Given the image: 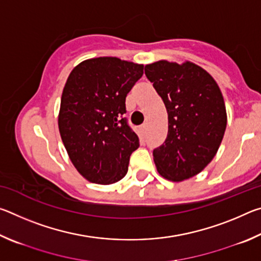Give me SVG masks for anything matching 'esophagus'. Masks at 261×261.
I'll return each instance as SVG.
<instances>
[{
    "label": "esophagus",
    "instance_id": "obj_1",
    "mask_svg": "<svg viewBox=\"0 0 261 261\" xmlns=\"http://www.w3.org/2000/svg\"><path fill=\"white\" fill-rule=\"evenodd\" d=\"M146 130H147V124H143L140 126V134L141 136H145V134H146Z\"/></svg>",
    "mask_w": 261,
    "mask_h": 261
}]
</instances>
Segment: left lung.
<instances>
[{
    "label": "left lung",
    "instance_id": "obj_1",
    "mask_svg": "<svg viewBox=\"0 0 261 261\" xmlns=\"http://www.w3.org/2000/svg\"><path fill=\"white\" fill-rule=\"evenodd\" d=\"M168 113V135L153 151L158 173L171 182L191 178L213 160L227 127L223 95L199 65L161 60L145 65Z\"/></svg>",
    "mask_w": 261,
    "mask_h": 261
}]
</instances>
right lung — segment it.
Segmentation results:
<instances>
[{"instance_id":"obj_1","label":"right lung","mask_w":261,"mask_h":261,"mask_svg":"<svg viewBox=\"0 0 261 261\" xmlns=\"http://www.w3.org/2000/svg\"><path fill=\"white\" fill-rule=\"evenodd\" d=\"M143 73V64L117 57L85 60L70 72L59 130L72 165L88 182L108 185L126 175L139 139L122 115L126 94Z\"/></svg>"}]
</instances>
